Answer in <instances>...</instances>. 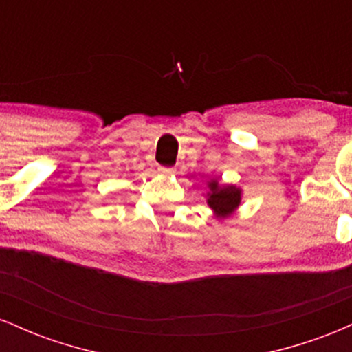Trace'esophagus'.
Masks as SVG:
<instances>
[{
  "label": "esophagus",
  "instance_id": "esophagus-1",
  "mask_svg": "<svg viewBox=\"0 0 352 352\" xmlns=\"http://www.w3.org/2000/svg\"><path fill=\"white\" fill-rule=\"evenodd\" d=\"M159 172L164 173V175H172L175 170H173L172 167H164V165H159Z\"/></svg>",
  "mask_w": 352,
  "mask_h": 352
}]
</instances>
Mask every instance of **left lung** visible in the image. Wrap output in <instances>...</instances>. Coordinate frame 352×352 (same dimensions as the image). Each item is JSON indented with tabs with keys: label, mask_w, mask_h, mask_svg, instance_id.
<instances>
[{
	"label": "left lung",
	"mask_w": 352,
	"mask_h": 352,
	"mask_svg": "<svg viewBox=\"0 0 352 352\" xmlns=\"http://www.w3.org/2000/svg\"><path fill=\"white\" fill-rule=\"evenodd\" d=\"M241 200V190L227 185V187H220L217 180L210 182V193H208V205L217 217L225 218L230 213H233L240 205Z\"/></svg>",
	"instance_id": "left-lung-1"
}]
</instances>
